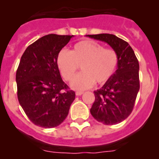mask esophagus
Masks as SVG:
<instances>
[{"label": "esophagus", "mask_w": 159, "mask_h": 159, "mask_svg": "<svg viewBox=\"0 0 159 159\" xmlns=\"http://www.w3.org/2000/svg\"><path fill=\"white\" fill-rule=\"evenodd\" d=\"M83 94H84V92H75V95H76L77 96H78V95H83Z\"/></svg>", "instance_id": "obj_1"}]
</instances>
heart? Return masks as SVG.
Returning a JSON list of instances; mask_svg holds the SVG:
<instances>
[{
	"label": "heart",
	"instance_id": "b5f03b06",
	"mask_svg": "<svg viewBox=\"0 0 159 159\" xmlns=\"http://www.w3.org/2000/svg\"><path fill=\"white\" fill-rule=\"evenodd\" d=\"M119 64V56L114 49L106 48L92 40L76 43L70 52L63 49L57 57V65L63 78L71 80L81 66L83 72L71 82V88L85 90L95 83L102 85L110 80Z\"/></svg>",
	"mask_w": 159,
	"mask_h": 159
}]
</instances>
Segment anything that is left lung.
<instances>
[{
    "label": "left lung",
    "instance_id": "8db88e82",
    "mask_svg": "<svg viewBox=\"0 0 159 159\" xmlns=\"http://www.w3.org/2000/svg\"><path fill=\"white\" fill-rule=\"evenodd\" d=\"M87 36L107 43L119 56L117 70L102 88L94 92L95 99L90 110L99 123L117 124L127 119L134 108L140 87L139 61L129 43L115 35Z\"/></svg>",
    "mask_w": 159,
    "mask_h": 159
}]
</instances>
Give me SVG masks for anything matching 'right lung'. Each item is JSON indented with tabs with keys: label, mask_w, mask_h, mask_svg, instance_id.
Here are the masks:
<instances>
[{
	"label": "right lung",
	"mask_w": 159,
	"mask_h": 159,
	"mask_svg": "<svg viewBox=\"0 0 159 159\" xmlns=\"http://www.w3.org/2000/svg\"><path fill=\"white\" fill-rule=\"evenodd\" d=\"M72 36H42L20 58L16 74L18 100L36 126L52 128L61 124L75 99V92L63 81L57 65V55Z\"/></svg>",
	"instance_id": "1"
}]
</instances>
